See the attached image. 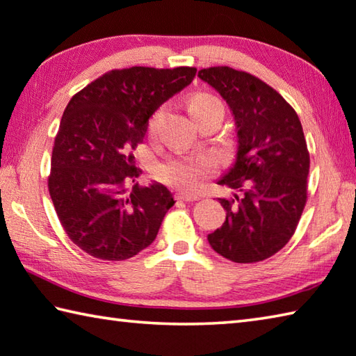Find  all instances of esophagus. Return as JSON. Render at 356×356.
<instances>
[{
	"mask_svg": "<svg viewBox=\"0 0 356 356\" xmlns=\"http://www.w3.org/2000/svg\"><path fill=\"white\" fill-rule=\"evenodd\" d=\"M177 199L182 200H197L200 196L199 195H193V193H177Z\"/></svg>",
	"mask_w": 356,
	"mask_h": 356,
	"instance_id": "esophagus-1",
	"label": "esophagus"
}]
</instances>
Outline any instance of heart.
<instances>
[{
	"instance_id": "obj_1",
	"label": "heart",
	"mask_w": 356,
	"mask_h": 356,
	"mask_svg": "<svg viewBox=\"0 0 356 356\" xmlns=\"http://www.w3.org/2000/svg\"><path fill=\"white\" fill-rule=\"evenodd\" d=\"M215 106H222L219 99L215 96L207 95V93H197L193 95L188 99V111L190 115L195 118V116L204 113L209 111V108ZM161 112H157L152 116L151 126H156L157 121L160 120ZM210 159H195V160H171L166 161V163L160 165L157 170V176L163 182L179 186V188L185 190H193L200 184V180L205 176L207 172L210 171L211 168Z\"/></svg>"
}]
</instances>
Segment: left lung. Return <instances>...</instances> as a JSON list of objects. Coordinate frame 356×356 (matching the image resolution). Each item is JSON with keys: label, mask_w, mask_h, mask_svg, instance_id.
<instances>
[{"label": "left lung", "mask_w": 356, "mask_h": 356, "mask_svg": "<svg viewBox=\"0 0 356 356\" xmlns=\"http://www.w3.org/2000/svg\"><path fill=\"white\" fill-rule=\"evenodd\" d=\"M227 102L235 120L236 156L219 185L227 211L207 236L211 249L235 263H257L277 254L294 235L307 202L309 154L294 108L273 87L230 67L200 70Z\"/></svg>", "instance_id": "obj_1"}]
</instances>
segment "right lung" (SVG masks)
I'll return each instance as SVG.
<instances>
[{"label": "right lung", "mask_w": 356, "mask_h": 356, "mask_svg": "<svg viewBox=\"0 0 356 356\" xmlns=\"http://www.w3.org/2000/svg\"><path fill=\"white\" fill-rule=\"evenodd\" d=\"M196 68L112 70L76 93L56 135L49 196L63 230L99 260H127L156 240L172 193L152 182L141 188L132 149L157 108L190 86ZM134 182V180H132Z\"/></svg>", "instance_id": "1"}]
</instances>
